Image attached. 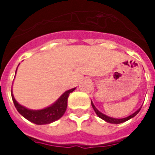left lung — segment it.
Returning <instances> with one entry per match:
<instances>
[{"instance_id": "obj_1", "label": "left lung", "mask_w": 155, "mask_h": 155, "mask_svg": "<svg viewBox=\"0 0 155 155\" xmlns=\"http://www.w3.org/2000/svg\"><path fill=\"white\" fill-rule=\"evenodd\" d=\"M91 104H92V107H93V109H94V112L96 113V114H97L98 116L100 117V118H101L102 120H105L106 122H109V123H111V124H120V123H123V122H125V121H127V120H129L130 119H131V118H133V117L135 116V115L140 112V109H141V108H140V110H138L136 112H134V114H132L131 115H130V116L126 117V118H124V119H114V118H111V117H109L107 116V115H105V114H102L101 112H100V111L98 110L97 109L95 108V106H94V104H93L92 102H91Z\"/></svg>"}]
</instances>
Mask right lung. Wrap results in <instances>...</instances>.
<instances>
[{
  "mask_svg": "<svg viewBox=\"0 0 155 155\" xmlns=\"http://www.w3.org/2000/svg\"><path fill=\"white\" fill-rule=\"evenodd\" d=\"M74 90H75V88L65 91L64 94L58 99V101L54 104L51 105L50 107L45 108L41 110H28L24 106L19 104L12 94V97L13 103L15 104V107L16 108L17 111L21 114L22 116L25 117L26 120H28L32 123L36 124H46L52 123L63 116V114H64L66 108H67V100L69 94L71 92H73Z\"/></svg>",
  "mask_w": 155,
  "mask_h": 155,
  "instance_id": "obj_1",
  "label": "right lung"
}]
</instances>
